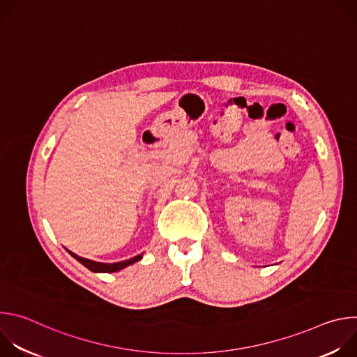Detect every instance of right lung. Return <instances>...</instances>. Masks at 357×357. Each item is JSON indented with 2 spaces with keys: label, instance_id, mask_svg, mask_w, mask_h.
<instances>
[{
  "label": "right lung",
  "instance_id": "right-lung-1",
  "mask_svg": "<svg viewBox=\"0 0 357 357\" xmlns=\"http://www.w3.org/2000/svg\"><path fill=\"white\" fill-rule=\"evenodd\" d=\"M69 252H70L72 257H75L79 263H82L86 268H89L93 273H117V271H120V270H123V268H126V267H128V266H131V264H134V263H137V261H139L142 259V254H138V256H135V257H132L130 260L120 261V263H112L110 264V263H97V261H93V260H89V259L79 257L77 254H75L72 251H69Z\"/></svg>",
  "mask_w": 357,
  "mask_h": 357
}]
</instances>
